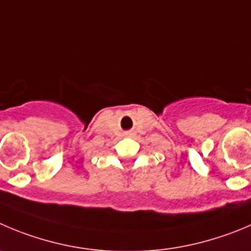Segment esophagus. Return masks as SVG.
Returning <instances> with one entry per match:
<instances>
[{"label": "esophagus", "mask_w": 251, "mask_h": 251, "mask_svg": "<svg viewBox=\"0 0 251 251\" xmlns=\"http://www.w3.org/2000/svg\"><path fill=\"white\" fill-rule=\"evenodd\" d=\"M127 135H132V133H128V134Z\"/></svg>", "instance_id": "obj_1"}]
</instances>
